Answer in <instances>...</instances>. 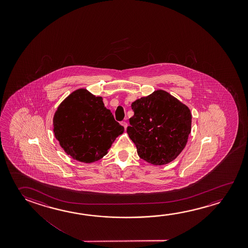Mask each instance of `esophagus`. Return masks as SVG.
I'll return each mask as SVG.
<instances>
[{"instance_id": "esophagus-1", "label": "esophagus", "mask_w": 248, "mask_h": 248, "mask_svg": "<svg viewBox=\"0 0 248 248\" xmlns=\"http://www.w3.org/2000/svg\"><path fill=\"white\" fill-rule=\"evenodd\" d=\"M121 124L124 126V129L126 130V128H127V126H128V124H127L126 122H124V121H123V122H121Z\"/></svg>"}]
</instances>
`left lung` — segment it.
<instances>
[{
	"label": "left lung",
	"instance_id": "left-lung-1",
	"mask_svg": "<svg viewBox=\"0 0 248 248\" xmlns=\"http://www.w3.org/2000/svg\"><path fill=\"white\" fill-rule=\"evenodd\" d=\"M134 116L127 133L140 158L164 165L178 156L191 132L192 115L186 105L163 90L131 104Z\"/></svg>",
	"mask_w": 248,
	"mask_h": 248
}]
</instances>
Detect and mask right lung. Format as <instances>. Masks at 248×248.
Wrapping results in <instances>:
<instances>
[{"mask_svg":"<svg viewBox=\"0 0 248 248\" xmlns=\"http://www.w3.org/2000/svg\"><path fill=\"white\" fill-rule=\"evenodd\" d=\"M53 132L60 145L81 163L98 161L124 128L115 121L102 97L78 89L65 98L53 116Z\"/></svg>","mask_w":248,"mask_h":248,"instance_id":"1","label":"right lung"}]
</instances>
